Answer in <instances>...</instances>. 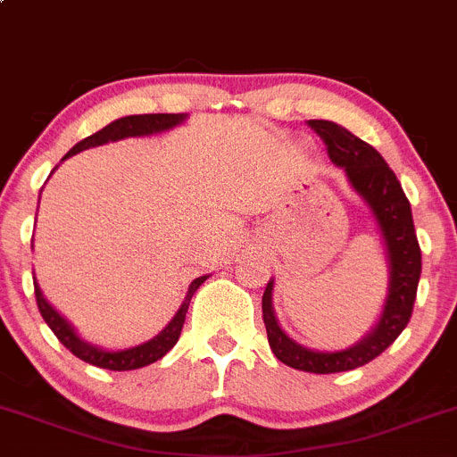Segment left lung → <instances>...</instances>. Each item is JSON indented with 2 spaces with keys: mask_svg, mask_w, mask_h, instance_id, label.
Listing matches in <instances>:
<instances>
[{
  "mask_svg": "<svg viewBox=\"0 0 457 457\" xmlns=\"http://www.w3.org/2000/svg\"><path fill=\"white\" fill-rule=\"evenodd\" d=\"M309 127L324 140L330 160L344 168L353 188L372 208L374 219L386 238L387 256H390V293H387L381 320L363 342L339 353H317L287 337L273 315V282H269L262 293V320H265L267 339L273 354L289 368L315 374H333L366 366L383 350L390 348L394 339L405 330L414 311L422 262L410 201L386 160L370 144L359 140L339 124L328 122V120H309Z\"/></svg>",
  "mask_w": 457,
  "mask_h": 457,
  "instance_id": "8db88e82",
  "label": "left lung"
}]
</instances>
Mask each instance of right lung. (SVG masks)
<instances>
[{"label":"right lung","mask_w":457,"mask_h":457,"mask_svg":"<svg viewBox=\"0 0 457 457\" xmlns=\"http://www.w3.org/2000/svg\"><path fill=\"white\" fill-rule=\"evenodd\" d=\"M186 115L184 113H144V115H127V118H120L115 122L107 124L104 129H100L98 133L94 136L85 137L76 144L74 148H70V153L63 157L76 155V153L85 151V148L91 146H100V144H107V142H118L122 137H137V136H151V133H160L166 131V129L177 127L179 122H184ZM204 280H208V276H201L196 280H192L188 295H186L184 304L181 309L177 311V315L172 317L170 324L162 330L157 337H153L151 342L136 345V348H127V350H118V353H112V350H103V348H96V345L85 344L79 335L74 333L67 320H63L50 304L46 302L43 297L41 289L35 282V295H37V306H38V313H41L46 324L50 326L52 333L56 335L61 344L70 350L71 354H76L79 359L83 361L91 363L96 368H107V370H115V372H122V370H137L148 366V363H155L157 359H162L172 345L177 344L179 339L181 328H184V321H186V313H188V304L195 295V291L204 285Z\"/></svg>","instance_id":"add662e5"}]
</instances>
